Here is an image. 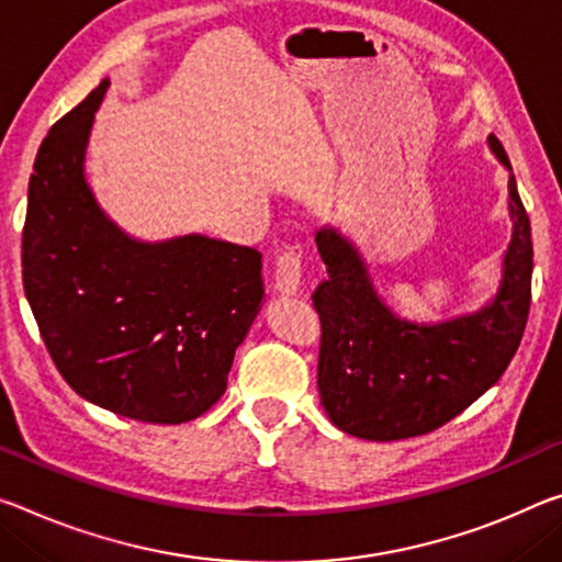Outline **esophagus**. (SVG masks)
<instances>
[{
  "label": "esophagus",
  "instance_id": "esophagus-1",
  "mask_svg": "<svg viewBox=\"0 0 562 562\" xmlns=\"http://www.w3.org/2000/svg\"><path fill=\"white\" fill-rule=\"evenodd\" d=\"M302 280V262L295 249H284L274 262V292L280 295H297Z\"/></svg>",
  "mask_w": 562,
  "mask_h": 562
}]
</instances>
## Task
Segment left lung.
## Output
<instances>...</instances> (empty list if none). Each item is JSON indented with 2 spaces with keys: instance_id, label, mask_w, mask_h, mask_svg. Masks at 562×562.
Masks as SVG:
<instances>
[{
  "instance_id": "obj_1",
  "label": "left lung",
  "mask_w": 562,
  "mask_h": 562,
  "mask_svg": "<svg viewBox=\"0 0 562 562\" xmlns=\"http://www.w3.org/2000/svg\"><path fill=\"white\" fill-rule=\"evenodd\" d=\"M487 147L507 169L513 227L495 295L473 313L438 323L400 317L360 247L335 225L317 233L327 265L313 295L323 323L317 390L337 430L378 442L430 432L487 393L518 350L530 310V220L503 145L490 135Z\"/></svg>"
}]
</instances>
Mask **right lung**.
Returning <instances> with one entry per match:
<instances>
[{"instance_id": "add662e5", "label": "right lung", "mask_w": 562, "mask_h": 562, "mask_svg": "<svg viewBox=\"0 0 562 562\" xmlns=\"http://www.w3.org/2000/svg\"><path fill=\"white\" fill-rule=\"evenodd\" d=\"M102 79L44 137L26 192L22 282L61 378L142 423L200 417L227 387L262 310V255L204 235L132 237L97 202L85 159Z\"/></svg>"}]
</instances>
